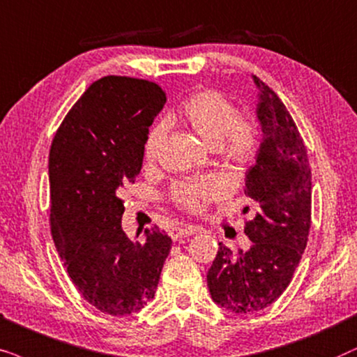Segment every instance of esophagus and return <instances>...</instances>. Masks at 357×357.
Masks as SVG:
<instances>
[{
	"instance_id": "34e87169",
	"label": "esophagus",
	"mask_w": 357,
	"mask_h": 357,
	"mask_svg": "<svg viewBox=\"0 0 357 357\" xmlns=\"http://www.w3.org/2000/svg\"><path fill=\"white\" fill-rule=\"evenodd\" d=\"M194 231H196V230H194L192 227H173L169 230V236L173 240H179V238H183V236L192 235Z\"/></svg>"
}]
</instances>
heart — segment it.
Wrapping results in <instances>:
<instances>
[{
  "mask_svg": "<svg viewBox=\"0 0 357 357\" xmlns=\"http://www.w3.org/2000/svg\"><path fill=\"white\" fill-rule=\"evenodd\" d=\"M178 117L215 151L228 169L243 171L253 161L259 145L258 127L250 117L240 116L238 109L225 94L217 89H199L184 99ZM165 140L166 126L156 123L145 140L146 163H155L160 158ZM222 194L220 181L207 178L176 184L171 191V201L183 211L202 213Z\"/></svg>",
  "mask_w": 357,
  "mask_h": 357,
  "instance_id": "obj_1",
  "label": "heart"
}]
</instances>
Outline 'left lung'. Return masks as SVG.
<instances>
[{
  "mask_svg": "<svg viewBox=\"0 0 357 357\" xmlns=\"http://www.w3.org/2000/svg\"><path fill=\"white\" fill-rule=\"evenodd\" d=\"M259 88L258 119L263 139L246 171L245 196L255 217L245 220L248 251L218 243L207 273L208 292L234 313H255L281 297L305 251L312 225V173L296 122L268 84ZM250 206L243 208L246 213Z\"/></svg>",
  "mask_w": 357,
  "mask_h": 357,
  "instance_id": "8db88e82",
  "label": "left lung"
}]
</instances>
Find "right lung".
Listing matches in <instances>:
<instances>
[{
  "instance_id": "right-lung-1",
  "label": "right lung",
  "mask_w": 357,
  "mask_h": 357,
  "mask_svg": "<svg viewBox=\"0 0 357 357\" xmlns=\"http://www.w3.org/2000/svg\"><path fill=\"white\" fill-rule=\"evenodd\" d=\"M166 94L149 79L104 76L73 104L49 156L50 230L84 301L109 315L139 312L155 297L171 238L123 234L122 194L144 163L149 127Z\"/></svg>"
}]
</instances>
